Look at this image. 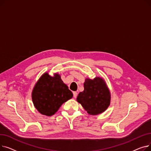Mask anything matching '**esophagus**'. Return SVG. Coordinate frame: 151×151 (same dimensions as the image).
<instances>
[{
    "mask_svg": "<svg viewBox=\"0 0 151 151\" xmlns=\"http://www.w3.org/2000/svg\"><path fill=\"white\" fill-rule=\"evenodd\" d=\"M77 96H78V93L76 92H73V97H74V98H76Z\"/></svg>",
    "mask_w": 151,
    "mask_h": 151,
    "instance_id": "esophagus-1",
    "label": "esophagus"
}]
</instances>
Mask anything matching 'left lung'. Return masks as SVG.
<instances>
[{"label": "left lung", "instance_id": "1", "mask_svg": "<svg viewBox=\"0 0 151 151\" xmlns=\"http://www.w3.org/2000/svg\"><path fill=\"white\" fill-rule=\"evenodd\" d=\"M84 91L80 92L77 101L89 115H98L108 108L111 102V92L102 77L87 78L84 83Z\"/></svg>", "mask_w": 151, "mask_h": 151}]
</instances>
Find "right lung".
Segmentation results:
<instances>
[{
	"mask_svg": "<svg viewBox=\"0 0 151 151\" xmlns=\"http://www.w3.org/2000/svg\"><path fill=\"white\" fill-rule=\"evenodd\" d=\"M73 96L58 73H54L53 76L50 75L48 72L43 73L32 92L34 107L40 113L47 116L54 114L63 103L71 99Z\"/></svg>",
	"mask_w": 151,
	"mask_h": 151,
	"instance_id": "1",
	"label": "right lung"
}]
</instances>
